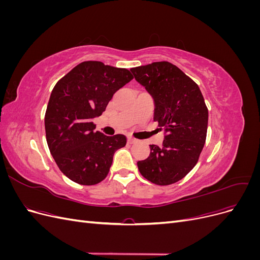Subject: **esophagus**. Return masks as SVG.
<instances>
[{
    "label": "esophagus",
    "instance_id": "esophagus-1",
    "mask_svg": "<svg viewBox=\"0 0 260 260\" xmlns=\"http://www.w3.org/2000/svg\"><path fill=\"white\" fill-rule=\"evenodd\" d=\"M137 142V140L135 139V138H132V137H128V143H130V144H133V143H136Z\"/></svg>",
    "mask_w": 260,
    "mask_h": 260
}]
</instances>
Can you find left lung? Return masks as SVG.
I'll return each instance as SVG.
<instances>
[{"instance_id":"obj_1","label":"left lung","mask_w":260,"mask_h":260,"mask_svg":"<svg viewBox=\"0 0 260 260\" xmlns=\"http://www.w3.org/2000/svg\"><path fill=\"white\" fill-rule=\"evenodd\" d=\"M130 70L152 95L154 121L166 133L161 146L149 145L151 154L138 161V168L152 183H176L194 168L205 144L208 109L203 94L190 77L169 61Z\"/></svg>"}]
</instances>
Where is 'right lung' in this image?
I'll list each match as a JSON object with an SVG mask.
<instances>
[{
	"instance_id": "1",
	"label": "right lung",
	"mask_w": 260,
	"mask_h": 260,
	"mask_svg": "<svg viewBox=\"0 0 260 260\" xmlns=\"http://www.w3.org/2000/svg\"><path fill=\"white\" fill-rule=\"evenodd\" d=\"M132 79L128 69L89 60L55 84L44 118L46 142L60 171L74 182L94 185L103 181L115 152L127 143L122 135L107 137L94 131L92 120Z\"/></svg>"
}]
</instances>
